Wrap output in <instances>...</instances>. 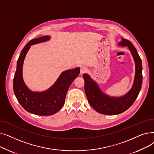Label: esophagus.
Instances as JSON below:
<instances>
[{
	"mask_svg": "<svg viewBox=\"0 0 154 154\" xmlns=\"http://www.w3.org/2000/svg\"><path fill=\"white\" fill-rule=\"evenodd\" d=\"M87 71V68L86 67H82L80 69V74H83L84 73Z\"/></svg>",
	"mask_w": 154,
	"mask_h": 154,
	"instance_id": "1",
	"label": "esophagus"
}]
</instances>
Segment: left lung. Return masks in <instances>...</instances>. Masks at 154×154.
<instances>
[{"label": "left lung", "instance_id": "1", "mask_svg": "<svg viewBox=\"0 0 154 154\" xmlns=\"http://www.w3.org/2000/svg\"><path fill=\"white\" fill-rule=\"evenodd\" d=\"M119 46L127 47L132 54L135 65V74L131 90L121 97H111L105 94L97 83L89 75L84 74V89L88 103L100 114L105 115L119 114L127 110L136 100L142 84V60L135 47L129 40L121 38Z\"/></svg>", "mask_w": 154, "mask_h": 154}]
</instances>
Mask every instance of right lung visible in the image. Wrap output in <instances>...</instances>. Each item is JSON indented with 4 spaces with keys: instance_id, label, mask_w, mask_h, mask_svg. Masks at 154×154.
Masks as SVG:
<instances>
[{
    "instance_id": "obj_1",
    "label": "right lung",
    "mask_w": 154,
    "mask_h": 154,
    "mask_svg": "<svg viewBox=\"0 0 154 154\" xmlns=\"http://www.w3.org/2000/svg\"><path fill=\"white\" fill-rule=\"evenodd\" d=\"M50 39L51 36L48 35L40 37L31 40L25 45L18 59L13 81L15 95L22 107L32 114L42 116L54 115L62 107L70 85L80 73L79 67L62 72L53 85L43 92H34L29 89L23 81L22 75L26 55L31 45Z\"/></svg>"
}]
</instances>
